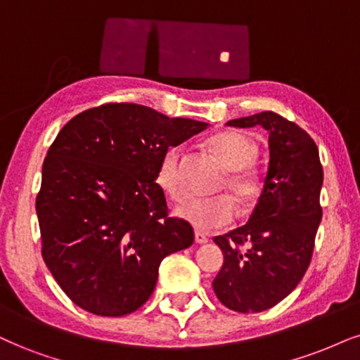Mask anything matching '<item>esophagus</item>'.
Here are the masks:
<instances>
[{
    "label": "esophagus",
    "instance_id": "esophagus-1",
    "mask_svg": "<svg viewBox=\"0 0 360 360\" xmlns=\"http://www.w3.org/2000/svg\"><path fill=\"white\" fill-rule=\"evenodd\" d=\"M195 242H197V243H207L208 237L203 232H198V230H197V232H195Z\"/></svg>",
    "mask_w": 360,
    "mask_h": 360
}]
</instances>
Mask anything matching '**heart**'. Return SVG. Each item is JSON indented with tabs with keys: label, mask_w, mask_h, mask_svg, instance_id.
<instances>
[{
	"label": "heart",
	"mask_w": 360,
	"mask_h": 360,
	"mask_svg": "<svg viewBox=\"0 0 360 360\" xmlns=\"http://www.w3.org/2000/svg\"><path fill=\"white\" fill-rule=\"evenodd\" d=\"M208 148L229 170L227 187L238 200L247 202L260 190V176L252 160L257 155V145L238 131H221L208 141ZM181 152L179 146H170L158 160L155 170V184L172 200L179 202L185 197V184L180 167ZM175 215L200 232H212L232 221L235 203L229 195L208 198H190L175 208Z\"/></svg>",
	"instance_id": "1"
}]
</instances>
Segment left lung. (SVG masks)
I'll list each match as a JSON object with an SVG mask.
<instances>
[{"label":"left lung","instance_id":"8db88e82","mask_svg":"<svg viewBox=\"0 0 360 360\" xmlns=\"http://www.w3.org/2000/svg\"><path fill=\"white\" fill-rule=\"evenodd\" d=\"M227 125L264 127L270 160L250 220L214 238L224 265L212 285L230 310L262 312L285 299L307 272L322 220L323 172L316 141L281 115L262 112Z\"/></svg>","mask_w":360,"mask_h":360}]
</instances>
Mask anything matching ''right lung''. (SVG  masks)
Returning <instances> with one entry per match:
<instances>
[{"mask_svg": "<svg viewBox=\"0 0 360 360\" xmlns=\"http://www.w3.org/2000/svg\"><path fill=\"white\" fill-rule=\"evenodd\" d=\"M208 123L136 103L77 115L48 150L37 197L41 255L78 307L122 317L152 295L162 260L193 243L155 184L158 160Z\"/></svg>", "mask_w": 360, "mask_h": 360, "instance_id": "add662e5", "label": "right lung"}]
</instances>
